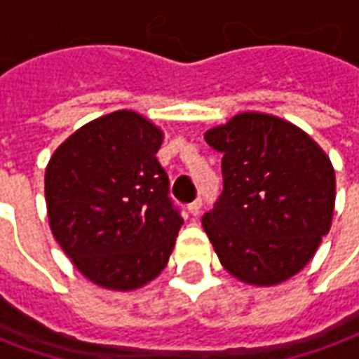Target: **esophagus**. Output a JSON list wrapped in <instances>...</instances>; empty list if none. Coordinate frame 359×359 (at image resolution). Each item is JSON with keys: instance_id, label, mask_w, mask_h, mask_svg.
<instances>
[{"instance_id": "34e87169", "label": "esophagus", "mask_w": 359, "mask_h": 359, "mask_svg": "<svg viewBox=\"0 0 359 359\" xmlns=\"http://www.w3.org/2000/svg\"><path fill=\"white\" fill-rule=\"evenodd\" d=\"M188 211H190L192 215H198V213L202 211V198H198V200H194L192 203H188Z\"/></svg>"}]
</instances>
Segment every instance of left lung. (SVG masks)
Listing matches in <instances>:
<instances>
[{"label":"left lung","mask_w":359,"mask_h":359,"mask_svg":"<svg viewBox=\"0 0 359 359\" xmlns=\"http://www.w3.org/2000/svg\"><path fill=\"white\" fill-rule=\"evenodd\" d=\"M223 154V192L202 225L231 275L271 286L304 269L331 229L334 171L288 121L241 113L205 133Z\"/></svg>","instance_id":"1"}]
</instances>
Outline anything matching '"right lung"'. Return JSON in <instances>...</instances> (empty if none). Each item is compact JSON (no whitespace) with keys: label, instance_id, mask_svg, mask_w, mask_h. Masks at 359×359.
<instances>
[{"label":"right lung","instance_id":"obj_1","mask_svg":"<svg viewBox=\"0 0 359 359\" xmlns=\"http://www.w3.org/2000/svg\"><path fill=\"white\" fill-rule=\"evenodd\" d=\"M161 142L148 118L115 111L79 128L48 163L51 233L95 285L134 290L169 262L184 221L156 157Z\"/></svg>","mask_w":359,"mask_h":359}]
</instances>
